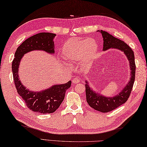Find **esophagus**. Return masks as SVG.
Segmentation results:
<instances>
[{
	"instance_id": "obj_1",
	"label": "esophagus",
	"mask_w": 147,
	"mask_h": 147,
	"mask_svg": "<svg viewBox=\"0 0 147 147\" xmlns=\"http://www.w3.org/2000/svg\"><path fill=\"white\" fill-rule=\"evenodd\" d=\"M80 80L79 79H78V78H74L73 79V80H72V83L73 84H77V83H79V82H80Z\"/></svg>"
}]
</instances>
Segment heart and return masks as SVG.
<instances>
[{"label":"heart","mask_w":147,"mask_h":147,"mask_svg":"<svg viewBox=\"0 0 147 147\" xmlns=\"http://www.w3.org/2000/svg\"><path fill=\"white\" fill-rule=\"evenodd\" d=\"M98 49V45L94 38L74 37L63 45L61 54L65 60L69 62L81 60L88 63L94 58Z\"/></svg>","instance_id":"heart-1"}]
</instances>
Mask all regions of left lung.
Masks as SVG:
<instances>
[{"label": "left lung", "instance_id": "obj_1", "mask_svg": "<svg viewBox=\"0 0 147 147\" xmlns=\"http://www.w3.org/2000/svg\"><path fill=\"white\" fill-rule=\"evenodd\" d=\"M102 35L103 38V51L109 49H114L124 53L129 61L130 69V79L121 92L113 96H106L97 91H94L90 86L88 80H85L86 100L89 105L99 112L105 113L115 109L121 105L124 104L129 96L132 90L135 79L136 66L134 62V55L131 47L124 41L118 39L102 30H98Z\"/></svg>", "mask_w": 147, "mask_h": 147}]
</instances>
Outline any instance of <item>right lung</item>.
Segmentation results:
<instances>
[{
	"mask_svg": "<svg viewBox=\"0 0 147 147\" xmlns=\"http://www.w3.org/2000/svg\"><path fill=\"white\" fill-rule=\"evenodd\" d=\"M53 33L42 32L32 36L18 47L12 63V71L17 91L28 109L40 113H51L58 109L63 101L65 91L70 88L71 82L63 84H54L39 91L30 90L20 79V62L25 54L33 51H42L50 55L55 54V37Z\"/></svg>",
	"mask_w": 147,
	"mask_h": 147,
	"instance_id": "right-lung-1",
	"label": "right lung"
}]
</instances>
